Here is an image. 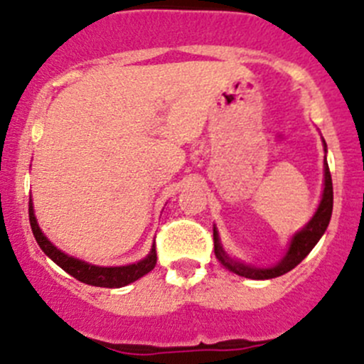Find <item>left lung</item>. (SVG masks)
<instances>
[{
	"mask_svg": "<svg viewBox=\"0 0 364 364\" xmlns=\"http://www.w3.org/2000/svg\"><path fill=\"white\" fill-rule=\"evenodd\" d=\"M322 146H324V151L328 153V146H326L324 139H322ZM331 213H333V181H331V172H329L328 161L324 159V188H322L321 203H318L314 216L308 220L306 225H304L301 230H297L294 236L291 237L287 252H285V255L282 257L274 266H269V267L252 266V264L241 262V260L230 257L229 253L225 252V248H223L222 241H220L218 230H216V227H213L215 255L216 259H218V262L222 264L225 269L232 271V273L240 274V277L252 278V280H269V278L282 277V274L294 269L297 264H299L308 253L314 250V247L318 243L322 234H324L326 229H328L329 220H331Z\"/></svg>",
	"mask_w": 364,
	"mask_h": 364,
	"instance_id": "1",
	"label": "left lung"
}]
</instances>
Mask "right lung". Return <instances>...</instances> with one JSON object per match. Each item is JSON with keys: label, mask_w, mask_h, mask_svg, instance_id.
I'll return each instance as SVG.
<instances>
[{"label": "right lung", "mask_w": 364, "mask_h": 364, "mask_svg": "<svg viewBox=\"0 0 364 364\" xmlns=\"http://www.w3.org/2000/svg\"><path fill=\"white\" fill-rule=\"evenodd\" d=\"M29 223H31L33 236H35L36 243L42 248L43 253L49 257L53 262H56L61 269L67 271L73 278L79 282L93 287H107V289H119L124 285L132 284V282L139 280L141 277L148 274L149 271L155 267L156 264V250L155 245L151 247L148 255L142 260L134 264H127V266H97V264L84 262V260L77 259V257L68 255L63 250L50 243L47 240L46 234L40 229L38 222H36L35 209H33V199L29 197Z\"/></svg>", "instance_id": "obj_1"}]
</instances>
